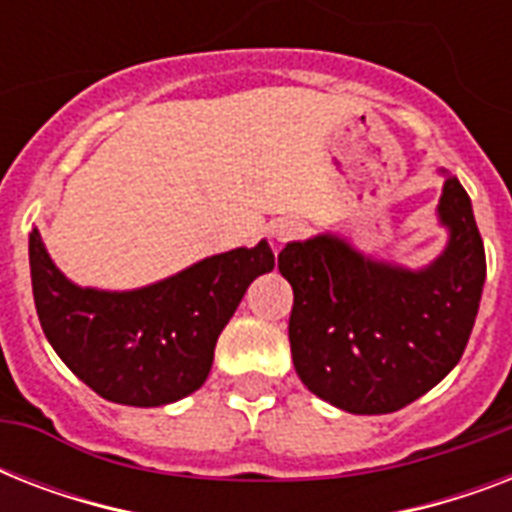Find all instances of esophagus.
<instances>
[{"instance_id":"obj_1","label":"esophagus","mask_w":512,"mask_h":512,"mask_svg":"<svg viewBox=\"0 0 512 512\" xmlns=\"http://www.w3.org/2000/svg\"><path fill=\"white\" fill-rule=\"evenodd\" d=\"M303 231H305V225L297 223V220H279V223H273L271 236L279 241V244H287V241L303 236Z\"/></svg>"}]
</instances>
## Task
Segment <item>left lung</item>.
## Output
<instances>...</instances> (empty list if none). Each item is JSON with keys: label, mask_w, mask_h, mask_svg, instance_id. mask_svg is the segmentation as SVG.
I'll use <instances>...</instances> for the list:
<instances>
[{"label": "left lung", "mask_w": 512, "mask_h": 512, "mask_svg": "<svg viewBox=\"0 0 512 512\" xmlns=\"http://www.w3.org/2000/svg\"><path fill=\"white\" fill-rule=\"evenodd\" d=\"M438 220L449 241L409 271L321 233L281 249L292 284L289 345L311 393L350 414H388L425 396L465 353L484 292L486 255L470 196L446 177Z\"/></svg>", "instance_id": "left-lung-1"}]
</instances>
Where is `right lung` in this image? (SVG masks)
<instances>
[{
	"mask_svg": "<svg viewBox=\"0 0 512 512\" xmlns=\"http://www.w3.org/2000/svg\"><path fill=\"white\" fill-rule=\"evenodd\" d=\"M31 287L44 335L63 364L106 401L162 406L207 380L215 342L247 287L273 271L268 241L201 263L130 292L76 287L28 236Z\"/></svg>",
	"mask_w": 512,
	"mask_h": 512,
	"instance_id": "1",
	"label": "right lung"
}]
</instances>
